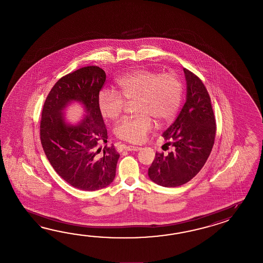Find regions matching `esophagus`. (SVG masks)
Segmentation results:
<instances>
[{"label": "esophagus", "mask_w": 263, "mask_h": 263, "mask_svg": "<svg viewBox=\"0 0 263 263\" xmlns=\"http://www.w3.org/2000/svg\"><path fill=\"white\" fill-rule=\"evenodd\" d=\"M124 149L128 151H138L141 149V147L137 146V145H124Z\"/></svg>", "instance_id": "esophagus-1"}]
</instances>
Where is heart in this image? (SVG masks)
<instances>
[{
    "mask_svg": "<svg viewBox=\"0 0 263 263\" xmlns=\"http://www.w3.org/2000/svg\"><path fill=\"white\" fill-rule=\"evenodd\" d=\"M118 90H101L99 109L103 118L115 120L123 112L126 102H135L136 117L125 118L117 125L115 134L119 139L142 143L153 129V120L170 122L179 111L183 85L175 73H158L137 69L117 81Z\"/></svg>",
    "mask_w": 263,
    "mask_h": 263,
    "instance_id": "b5f03b06",
    "label": "heart"
}]
</instances>
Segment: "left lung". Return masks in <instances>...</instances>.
<instances>
[{
	"label": "left lung",
	"instance_id": "left-lung-1",
	"mask_svg": "<svg viewBox=\"0 0 263 263\" xmlns=\"http://www.w3.org/2000/svg\"><path fill=\"white\" fill-rule=\"evenodd\" d=\"M187 98L177 119L163 134L174 151L156 152L148 177L163 187H178L193 179L204 166L213 149L216 124L211 98L201 80L183 68Z\"/></svg>",
	"mask_w": 263,
	"mask_h": 263
}]
</instances>
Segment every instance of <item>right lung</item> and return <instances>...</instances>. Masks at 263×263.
Masks as SVG:
<instances>
[{"label": "right lung", "mask_w": 263, "mask_h": 263, "mask_svg": "<svg viewBox=\"0 0 263 263\" xmlns=\"http://www.w3.org/2000/svg\"><path fill=\"white\" fill-rule=\"evenodd\" d=\"M106 80L101 67L88 66L63 76L47 96L40 120V140L45 154L62 179L84 191L111 184L119 153L105 145L107 129L99 109V95ZM72 100L80 101L87 117L76 126L64 122L61 111Z\"/></svg>", "instance_id": "right-lung-1"}]
</instances>
